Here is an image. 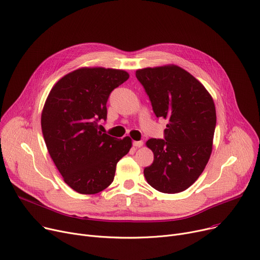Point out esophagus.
Segmentation results:
<instances>
[{
    "label": "esophagus",
    "instance_id": "obj_1",
    "mask_svg": "<svg viewBox=\"0 0 260 260\" xmlns=\"http://www.w3.org/2000/svg\"><path fill=\"white\" fill-rule=\"evenodd\" d=\"M133 145L135 147H141L143 145V141H134L133 142Z\"/></svg>",
    "mask_w": 260,
    "mask_h": 260
}]
</instances>
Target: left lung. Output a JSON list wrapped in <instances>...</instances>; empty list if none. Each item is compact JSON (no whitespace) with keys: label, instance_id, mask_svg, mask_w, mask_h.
<instances>
[{"label":"left lung","instance_id":"1","mask_svg":"<svg viewBox=\"0 0 260 260\" xmlns=\"http://www.w3.org/2000/svg\"><path fill=\"white\" fill-rule=\"evenodd\" d=\"M136 77L154 115L169 121L164 139L151 138L146 142L153 162L144 168V177L160 192L184 191L199 179L210 158L216 125L213 99L197 78L178 66L140 69Z\"/></svg>","mask_w":260,"mask_h":260}]
</instances>
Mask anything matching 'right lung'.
<instances>
[{"label":"right lung","instance_id":"1","mask_svg":"<svg viewBox=\"0 0 260 260\" xmlns=\"http://www.w3.org/2000/svg\"><path fill=\"white\" fill-rule=\"evenodd\" d=\"M123 70L81 68L64 75L50 91L42 113L48 151L63 181L76 192L95 194L114 181L116 165L132 147L99 129L107 120L112 91L128 79Z\"/></svg>","mask_w":260,"mask_h":260}]
</instances>
